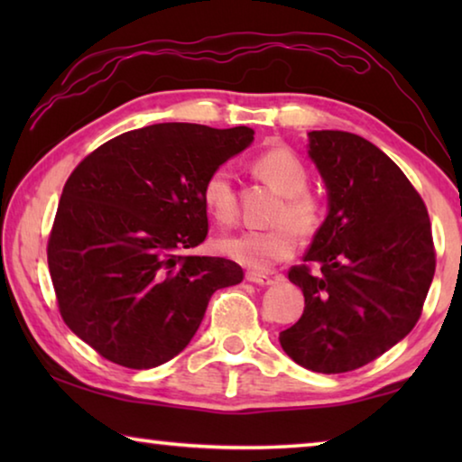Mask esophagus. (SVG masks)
<instances>
[{"label": "esophagus", "instance_id": "1", "mask_svg": "<svg viewBox=\"0 0 462 462\" xmlns=\"http://www.w3.org/2000/svg\"><path fill=\"white\" fill-rule=\"evenodd\" d=\"M246 281H250V283H256V285H263V287H267V285H273V279L271 275H264V273H256V271H248L246 273Z\"/></svg>", "mask_w": 462, "mask_h": 462}]
</instances>
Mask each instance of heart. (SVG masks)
<instances>
[{
  "label": "heart",
  "instance_id": "b5f03b06",
  "mask_svg": "<svg viewBox=\"0 0 462 462\" xmlns=\"http://www.w3.org/2000/svg\"><path fill=\"white\" fill-rule=\"evenodd\" d=\"M256 173L277 193L283 195L273 214V228L246 230L217 240V250L248 269L264 271L273 264L291 259L297 248V232L311 236L324 217V206L318 195L308 191V169L291 148L275 146L263 152L254 162ZM201 201L217 224L228 226L236 220V191L232 171L217 167L201 187Z\"/></svg>",
  "mask_w": 462,
  "mask_h": 462
}]
</instances>
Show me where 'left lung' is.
Instances as JSON below:
<instances>
[{
	"mask_svg": "<svg viewBox=\"0 0 462 462\" xmlns=\"http://www.w3.org/2000/svg\"><path fill=\"white\" fill-rule=\"evenodd\" d=\"M308 136L330 209L306 264L289 269L306 308L279 342L297 365L334 374L374 361L411 332L436 253L424 201L385 152L342 130Z\"/></svg>",
	"mask_w": 462,
	"mask_h": 462,
	"instance_id": "8db88e82",
	"label": "left lung"
}]
</instances>
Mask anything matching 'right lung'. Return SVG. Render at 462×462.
<instances>
[{"label": "right lung", "instance_id": "obj_1", "mask_svg": "<svg viewBox=\"0 0 462 462\" xmlns=\"http://www.w3.org/2000/svg\"><path fill=\"white\" fill-rule=\"evenodd\" d=\"M254 140L246 126L154 124L107 140L62 187L49 271L65 324L128 369H152L189 344L209 297L240 264L185 256L208 236L201 187Z\"/></svg>", "mask_w": 462, "mask_h": 462}]
</instances>
